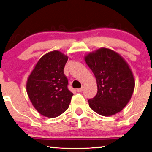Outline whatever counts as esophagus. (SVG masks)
Here are the masks:
<instances>
[{
    "instance_id": "34e87169",
    "label": "esophagus",
    "mask_w": 152,
    "mask_h": 152,
    "mask_svg": "<svg viewBox=\"0 0 152 152\" xmlns=\"http://www.w3.org/2000/svg\"><path fill=\"white\" fill-rule=\"evenodd\" d=\"M76 91H78V92H79V93H81V92H82V91H83V87H82V88H77L76 89Z\"/></svg>"
}]
</instances>
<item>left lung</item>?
Wrapping results in <instances>:
<instances>
[{
    "mask_svg": "<svg viewBox=\"0 0 152 152\" xmlns=\"http://www.w3.org/2000/svg\"><path fill=\"white\" fill-rule=\"evenodd\" d=\"M93 71L98 87L96 96L88 100L93 110L111 116L129 103L134 89V78L128 64L118 53L107 48L90 52L84 57Z\"/></svg>",
    "mask_w": 152,
    "mask_h": 152,
    "instance_id": "left-lung-1",
    "label": "left lung"
}]
</instances>
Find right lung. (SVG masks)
Masks as SVG:
<instances>
[{
  "instance_id": "obj_1",
  "label": "right lung",
  "mask_w": 152,
  "mask_h": 152,
  "mask_svg": "<svg viewBox=\"0 0 152 152\" xmlns=\"http://www.w3.org/2000/svg\"><path fill=\"white\" fill-rule=\"evenodd\" d=\"M68 56L59 51L39 58L27 78V93L32 105L42 115L56 118L68 109L74 94L68 89L64 73Z\"/></svg>"
}]
</instances>
